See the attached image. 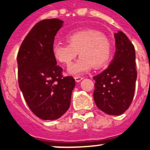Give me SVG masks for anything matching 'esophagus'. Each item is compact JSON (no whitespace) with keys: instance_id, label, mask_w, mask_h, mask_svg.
<instances>
[{"instance_id":"1","label":"esophagus","mask_w":150,"mask_h":150,"mask_svg":"<svg viewBox=\"0 0 150 150\" xmlns=\"http://www.w3.org/2000/svg\"><path fill=\"white\" fill-rule=\"evenodd\" d=\"M74 79H75V80H76V82H77V83H79V82H80L82 80V79H83V76H74Z\"/></svg>"}]
</instances>
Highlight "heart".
Returning a JSON list of instances; mask_svg holds the SVG:
<instances>
[{"label": "heart", "instance_id": "obj_1", "mask_svg": "<svg viewBox=\"0 0 150 150\" xmlns=\"http://www.w3.org/2000/svg\"><path fill=\"white\" fill-rule=\"evenodd\" d=\"M66 41L68 44L54 45L52 54L57 62L69 65L79 52V59L68 68L69 73L74 75L87 72L91 67L99 68L104 66L110 57V40L95 29H83L70 33L66 36Z\"/></svg>", "mask_w": 150, "mask_h": 150}]
</instances>
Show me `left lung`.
I'll use <instances>...</instances> for the list:
<instances>
[{
  "instance_id": "1",
  "label": "left lung",
  "mask_w": 150,
  "mask_h": 150,
  "mask_svg": "<svg viewBox=\"0 0 150 150\" xmlns=\"http://www.w3.org/2000/svg\"><path fill=\"white\" fill-rule=\"evenodd\" d=\"M116 51L110 65L95 80L94 100L107 114L119 116L128 109L134 98L137 79L134 46L122 31L115 34Z\"/></svg>"
}]
</instances>
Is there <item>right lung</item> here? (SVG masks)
<instances>
[{
  "label": "right lung",
  "instance_id": "obj_1",
  "mask_svg": "<svg viewBox=\"0 0 150 150\" xmlns=\"http://www.w3.org/2000/svg\"><path fill=\"white\" fill-rule=\"evenodd\" d=\"M58 18L38 22L17 55L19 88L34 115L43 120L60 118L69 109L75 79L64 76L52 54L54 39L62 26Z\"/></svg>",
  "mask_w": 150,
  "mask_h": 150
}]
</instances>
